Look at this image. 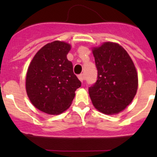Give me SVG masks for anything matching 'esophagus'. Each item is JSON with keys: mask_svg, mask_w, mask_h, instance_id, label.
<instances>
[{"mask_svg": "<svg viewBox=\"0 0 157 157\" xmlns=\"http://www.w3.org/2000/svg\"><path fill=\"white\" fill-rule=\"evenodd\" d=\"M78 78H79V80H80V81L82 82V83H83V80H85V77H84V75H83V74H80V75H78Z\"/></svg>", "mask_w": 157, "mask_h": 157, "instance_id": "1", "label": "esophagus"}]
</instances>
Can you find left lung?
<instances>
[{"instance_id": "left-lung-1", "label": "left lung", "mask_w": 157, "mask_h": 157, "mask_svg": "<svg viewBox=\"0 0 157 157\" xmlns=\"http://www.w3.org/2000/svg\"><path fill=\"white\" fill-rule=\"evenodd\" d=\"M97 80L89 87L95 108L106 115L121 112L136 95L137 74L132 60L121 45L105 42L93 50Z\"/></svg>"}]
</instances>
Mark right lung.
Returning <instances> with one entry per match:
<instances>
[{"mask_svg": "<svg viewBox=\"0 0 157 157\" xmlns=\"http://www.w3.org/2000/svg\"><path fill=\"white\" fill-rule=\"evenodd\" d=\"M69 44L55 41L42 47L30 63L26 79L28 97L36 108L58 115L71 105L81 86L67 60Z\"/></svg>", "mask_w": 157, "mask_h": 157, "instance_id": "right-lung-1", "label": "right lung"}]
</instances>
